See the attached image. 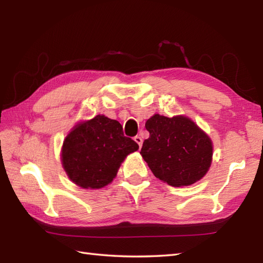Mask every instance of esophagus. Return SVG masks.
Segmentation results:
<instances>
[{
  "mask_svg": "<svg viewBox=\"0 0 263 263\" xmlns=\"http://www.w3.org/2000/svg\"><path fill=\"white\" fill-rule=\"evenodd\" d=\"M135 141L139 144V147L141 148V146H142V138L140 136H136L135 137Z\"/></svg>",
  "mask_w": 263,
  "mask_h": 263,
  "instance_id": "esophagus-1",
  "label": "esophagus"
}]
</instances>
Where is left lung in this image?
<instances>
[{"instance_id":"left-lung-1","label":"left lung","mask_w":263,"mask_h":263,"mask_svg":"<svg viewBox=\"0 0 263 263\" xmlns=\"http://www.w3.org/2000/svg\"><path fill=\"white\" fill-rule=\"evenodd\" d=\"M149 138L140 154L154 175L172 186H187L208 172L212 158L209 137L185 116L156 114L146 122Z\"/></svg>"}]
</instances>
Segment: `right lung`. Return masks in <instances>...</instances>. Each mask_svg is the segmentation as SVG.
Here are the masks:
<instances>
[{
	"mask_svg": "<svg viewBox=\"0 0 263 263\" xmlns=\"http://www.w3.org/2000/svg\"><path fill=\"white\" fill-rule=\"evenodd\" d=\"M138 149V143L124 136L120 122L97 115L65 138L62 163L77 185L99 189L113 181L122 161Z\"/></svg>",
	"mask_w": 263,
	"mask_h": 263,
	"instance_id": "add662e5",
	"label": "right lung"
}]
</instances>
